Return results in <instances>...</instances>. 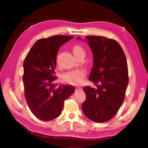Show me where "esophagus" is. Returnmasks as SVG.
<instances>
[{"instance_id":"obj_1","label":"esophagus","mask_w":148,"mask_h":148,"mask_svg":"<svg viewBox=\"0 0 148 148\" xmlns=\"http://www.w3.org/2000/svg\"><path fill=\"white\" fill-rule=\"evenodd\" d=\"M81 86H77L76 88V90H81Z\"/></svg>"}]
</instances>
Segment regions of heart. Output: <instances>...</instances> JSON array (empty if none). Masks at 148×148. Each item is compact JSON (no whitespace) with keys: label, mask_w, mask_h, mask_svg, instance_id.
Listing matches in <instances>:
<instances>
[{"label":"heart","mask_w":148,"mask_h":148,"mask_svg":"<svg viewBox=\"0 0 148 148\" xmlns=\"http://www.w3.org/2000/svg\"><path fill=\"white\" fill-rule=\"evenodd\" d=\"M72 51L76 57L81 54L85 55V51L82 46L79 45H75L72 48ZM86 72L83 69H77L66 72L62 76V80L64 83L71 84H79L85 76Z\"/></svg>","instance_id":"b5f03b06"}]
</instances>
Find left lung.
I'll use <instances>...</instances> for the list:
<instances>
[{
    "instance_id": "1",
    "label": "left lung",
    "mask_w": 148,
    "mask_h": 148,
    "mask_svg": "<svg viewBox=\"0 0 148 148\" xmlns=\"http://www.w3.org/2000/svg\"><path fill=\"white\" fill-rule=\"evenodd\" d=\"M85 39L93 56L89 80L95 86L83 87L86 100L82 110L91 120L106 122L114 117L125 99L128 83L126 56L114 39L96 36Z\"/></svg>"
}]
</instances>
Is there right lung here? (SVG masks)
<instances>
[{
  "instance_id": "1",
  "label": "right lung",
  "mask_w": 148,
  "mask_h": 148,
  "mask_svg": "<svg viewBox=\"0 0 148 148\" xmlns=\"http://www.w3.org/2000/svg\"><path fill=\"white\" fill-rule=\"evenodd\" d=\"M73 36H54L39 39L23 62V81L27 105L37 118L50 121L60 115L64 101L75 92L71 85L56 88V55L60 46Z\"/></svg>"
}]
</instances>
